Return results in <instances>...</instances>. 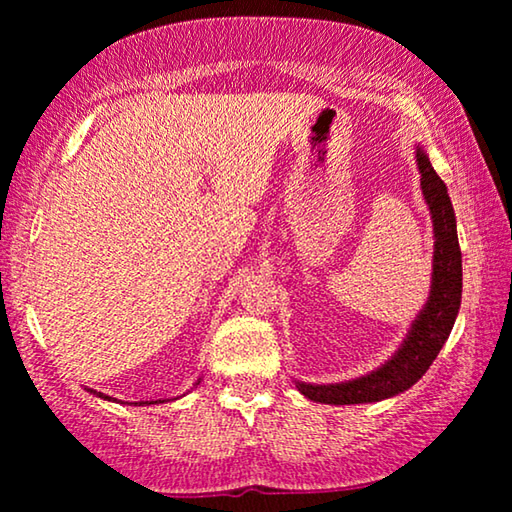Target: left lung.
I'll use <instances>...</instances> for the list:
<instances>
[{
    "label": "left lung",
    "instance_id": "1",
    "mask_svg": "<svg viewBox=\"0 0 512 512\" xmlns=\"http://www.w3.org/2000/svg\"><path fill=\"white\" fill-rule=\"evenodd\" d=\"M421 170V189L433 215L435 231V255H433V285L426 309L414 320L410 337L403 349L388 360L377 372L367 377L346 381V384L313 386L297 384L306 398L325 405H358L377 403L403 393L424 377L433 360L438 358L442 344L452 332L456 313L461 306V248L456 238V217L452 201H449L445 182L435 173L428 156L417 152Z\"/></svg>",
    "mask_w": 512,
    "mask_h": 512
}]
</instances>
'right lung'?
Masks as SVG:
<instances>
[{
  "mask_svg": "<svg viewBox=\"0 0 512 512\" xmlns=\"http://www.w3.org/2000/svg\"><path fill=\"white\" fill-rule=\"evenodd\" d=\"M100 395V398H107V395H102V393H98ZM109 400V398H107ZM159 403H161V400H159ZM140 405H145V403H140Z\"/></svg>",
  "mask_w": 512,
  "mask_h": 512,
  "instance_id": "right-lung-1",
  "label": "right lung"
}]
</instances>
